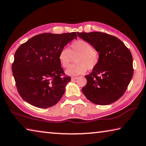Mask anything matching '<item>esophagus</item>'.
<instances>
[{"instance_id": "esophagus-1", "label": "esophagus", "mask_w": 146, "mask_h": 146, "mask_svg": "<svg viewBox=\"0 0 146 146\" xmlns=\"http://www.w3.org/2000/svg\"><path fill=\"white\" fill-rule=\"evenodd\" d=\"M77 79H78V77H72V78H71L72 81H75Z\"/></svg>"}]
</instances>
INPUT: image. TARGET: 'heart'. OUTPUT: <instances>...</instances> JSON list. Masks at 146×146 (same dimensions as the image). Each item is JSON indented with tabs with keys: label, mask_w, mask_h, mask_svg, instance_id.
Here are the masks:
<instances>
[{
	"label": "heart",
	"mask_w": 146,
	"mask_h": 146,
	"mask_svg": "<svg viewBox=\"0 0 146 146\" xmlns=\"http://www.w3.org/2000/svg\"><path fill=\"white\" fill-rule=\"evenodd\" d=\"M75 57L76 64L70 66L66 71L68 75L77 76L84 74L87 69L93 70L98 64L100 55L90 43L80 39L71 44L69 49H62L58 54L60 63L64 68H67Z\"/></svg>",
	"instance_id": "heart-1"
}]
</instances>
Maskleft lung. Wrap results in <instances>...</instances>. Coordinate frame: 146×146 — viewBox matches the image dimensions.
I'll return each instance as SVG.
<instances>
[{
	"instance_id": "1",
	"label": "left lung",
	"mask_w": 146,
	"mask_h": 146,
	"mask_svg": "<svg viewBox=\"0 0 146 146\" xmlns=\"http://www.w3.org/2000/svg\"><path fill=\"white\" fill-rule=\"evenodd\" d=\"M78 36L91 44L99 52L98 64L85 76V97L93 104L109 105L124 94L133 74L131 52L121 40L100 32H78Z\"/></svg>"
}]
</instances>
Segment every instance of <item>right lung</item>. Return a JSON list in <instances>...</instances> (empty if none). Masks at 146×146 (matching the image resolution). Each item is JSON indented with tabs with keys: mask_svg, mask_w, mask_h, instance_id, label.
Masks as SVG:
<instances>
[{
	"mask_svg": "<svg viewBox=\"0 0 146 146\" xmlns=\"http://www.w3.org/2000/svg\"><path fill=\"white\" fill-rule=\"evenodd\" d=\"M74 39H77L76 32L44 33L17 49L12 71L18 92L25 101L42 109L60 101L71 78L65 74L58 54Z\"/></svg>",
	"mask_w": 146,
	"mask_h": 146,
	"instance_id": "1",
	"label": "right lung"
}]
</instances>
